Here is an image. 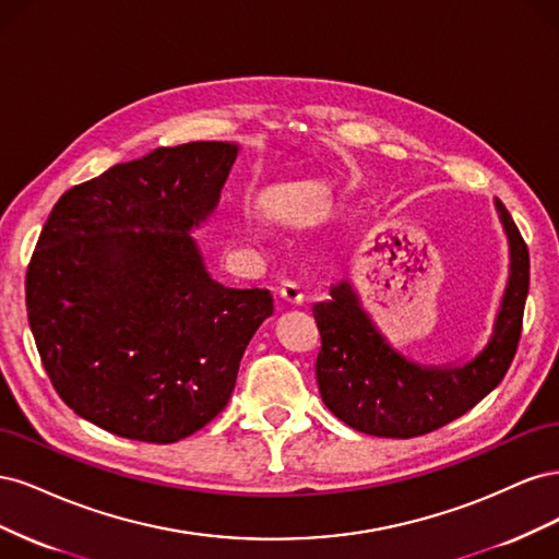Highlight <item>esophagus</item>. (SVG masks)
<instances>
[{
  "label": "esophagus",
  "instance_id": "1",
  "mask_svg": "<svg viewBox=\"0 0 559 559\" xmlns=\"http://www.w3.org/2000/svg\"><path fill=\"white\" fill-rule=\"evenodd\" d=\"M280 296L284 300L294 302V306H300L302 300H306V292H302V284L294 277H284L282 284H280Z\"/></svg>",
  "mask_w": 559,
  "mask_h": 559
}]
</instances>
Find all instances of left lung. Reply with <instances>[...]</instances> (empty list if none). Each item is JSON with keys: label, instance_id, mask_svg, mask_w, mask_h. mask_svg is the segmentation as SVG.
Segmentation results:
<instances>
[{"label": "left lung", "instance_id": "obj_1", "mask_svg": "<svg viewBox=\"0 0 559 559\" xmlns=\"http://www.w3.org/2000/svg\"><path fill=\"white\" fill-rule=\"evenodd\" d=\"M511 247V275L495 333L464 366H421L389 345L361 310L347 282L331 286V300L312 308L321 335L317 384L326 408L370 436L415 438L445 427L480 403L503 380L522 333L530 292V251L501 200H495Z\"/></svg>", "mask_w": 559, "mask_h": 559}]
</instances>
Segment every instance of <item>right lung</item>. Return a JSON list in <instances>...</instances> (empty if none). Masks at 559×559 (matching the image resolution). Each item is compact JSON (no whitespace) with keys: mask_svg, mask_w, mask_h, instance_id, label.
Returning <instances> with one entry per match:
<instances>
[{"mask_svg":"<svg viewBox=\"0 0 559 559\" xmlns=\"http://www.w3.org/2000/svg\"><path fill=\"white\" fill-rule=\"evenodd\" d=\"M238 144L160 146L62 193L25 300L60 399L109 433L175 443L226 408L267 289L210 277L191 228L214 212Z\"/></svg>","mask_w":559,"mask_h":559,"instance_id":"obj_1","label":"right lung"}]
</instances>
